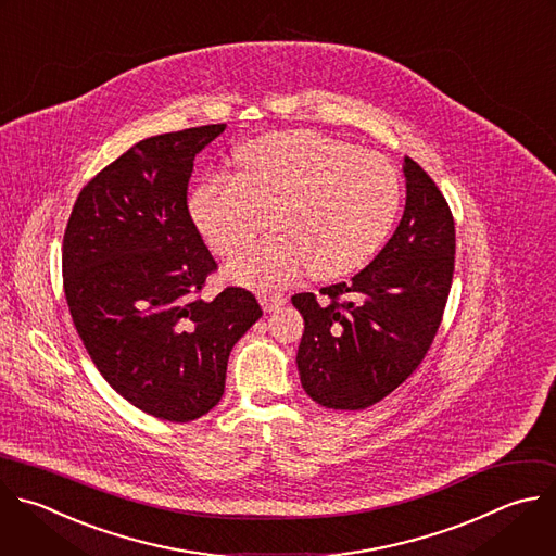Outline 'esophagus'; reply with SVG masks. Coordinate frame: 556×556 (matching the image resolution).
<instances>
[{"mask_svg":"<svg viewBox=\"0 0 556 556\" xmlns=\"http://www.w3.org/2000/svg\"><path fill=\"white\" fill-rule=\"evenodd\" d=\"M286 301H288V296H283V294H262V296H260V303H262V307H264L266 312L279 309L281 305H286Z\"/></svg>","mask_w":556,"mask_h":556,"instance_id":"34e87169","label":"esophagus"}]
</instances>
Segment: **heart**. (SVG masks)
I'll use <instances>...</instances> for the list:
<instances>
[{
    "mask_svg": "<svg viewBox=\"0 0 556 556\" xmlns=\"http://www.w3.org/2000/svg\"><path fill=\"white\" fill-rule=\"evenodd\" d=\"M238 161V178L205 180L190 203L197 227L223 257L247 247L273 216L277 236L227 264L236 283L283 288L305 268L318 281L340 279L371 260L397 218L402 180L393 163L327 135L262 137Z\"/></svg>",
    "mask_w": 556,
    "mask_h": 556,
    "instance_id": "b5f03b06",
    "label": "heart"
}]
</instances>
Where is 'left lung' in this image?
Returning <instances> with one entry per match:
<instances>
[{
  "instance_id": "left-lung-1",
  "label": "left lung",
  "mask_w": 556,
  "mask_h": 556,
  "mask_svg": "<svg viewBox=\"0 0 556 556\" xmlns=\"http://www.w3.org/2000/svg\"><path fill=\"white\" fill-rule=\"evenodd\" d=\"M406 210L393 238L351 281L292 296L305 320L296 364L325 408L362 410L404 384L424 362L454 277L452 210L430 174L404 156Z\"/></svg>"
}]
</instances>
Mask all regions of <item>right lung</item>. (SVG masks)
<instances>
[{
  "label": "right lung",
  "instance_id": "obj_1",
  "mask_svg": "<svg viewBox=\"0 0 556 556\" xmlns=\"http://www.w3.org/2000/svg\"><path fill=\"white\" fill-rule=\"evenodd\" d=\"M227 124L148 137L78 194L63 238V286L102 378L163 421L207 415L233 344L262 316L244 288L205 299L218 268L188 207L194 156Z\"/></svg>",
  "mask_w": 556,
  "mask_h": 556
}]
</instances>
